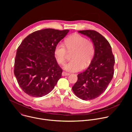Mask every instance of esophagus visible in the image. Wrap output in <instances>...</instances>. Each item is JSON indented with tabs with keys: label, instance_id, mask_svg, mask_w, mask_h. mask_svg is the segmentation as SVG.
<instances>
[{
	"label": "esophagus",
	"instance_id": "34e87169",
	"mask_svg": "<svg viewBox=\"0 0 132 132\" xmlns=\"http://www.w3.org/2000/svg\"><path fill=\"white\" fill-rule=\"evenodd\" d=\"M62 76H68V75H70V73H68V72H65V71H63L62 73Z\"/></svg>",
	"mask_w": 132,
	"mask_h": 132
}]
</instances>
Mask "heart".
<instances>
[{
	"mask_svg": "<svg viewBox=\"0 0 132 132\" xmlns=\"http://www.w3.org/2000/svg\"><path fill=\"white\" fill-rule=\"evenodd\" d=\"M72 51V60L66 64L64 68L69 72H77L90 64L95 54V46L85 36L77 33L71 34L65 40L64 44L59 43L55 46L54 55L56 61L60 65H64L67 51Z\"/></svg>",
	"mask_w": 132,
	"mask_h": 132,
	"instance_id": "heart-1",
	"label": "heart"
}]
</instances>
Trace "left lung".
Instances as JSON below:
<instances>
[{
    "instance_id": "8db88e82",
    "label": "left lung",
    "mask_w": 132,
    "mask_h": 132,
    "mask_svg": "<svg viewBox=\"0 0 132 132\" xmlns=\"http://www.w3.org/2000/svg\"><path fill=\"white\" fill-rule=\"evenodd\" d=\"M78 32L91 39L95 44V54L88 68L77 75L78 80L72 90L79 98L90 100L99 97L112 80L115 59L110 43L99 32L90 30Z\"/></svg>"
}]
</instances>
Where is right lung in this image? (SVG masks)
Instances as JSON below:
<instances>
[{"label":"right lung","instance_id":"add662e5","mask_svg":"<svg viewBox=\"0 0 132 132\" xmlns=\"http://www.w3.org/2000/svg\"><path fill=\"white\" fill-rule=\"evenodd\" d=\"M69 31H36L27 36L18 47L14 73L19 85L27 95L33 97L45 96L61 78L63 70L55 60L54 51Z\"/></svg>","mask_w":132,"mask_h":132}]
</instances>
